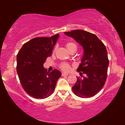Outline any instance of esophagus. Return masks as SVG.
<instances>
[{"label":"esophagus","mask_w":125,"mask_h":125,"mask_svg":"<svg viewBox=\"0 0 125 125\" xmlns=\"http://www.w3.org/2000/svg\"><path fill=\"white\" fill-rule=\"evenodd\" d=\"M68 75H69V74H68V73H62V76H68Z\"/></svg>","instance_id":"obj_1"}]
</instances>
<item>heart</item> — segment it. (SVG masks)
<instances>
[{
	"instance_id": "b5f03b06",
	"label": "heart",
	"mask_w": 125,
	"mask_h": 125,
	"mask_svg": "<svg viewBox=\"0 0 125 125\" xmlns=\"http://www.w3.org/2000/svg\"><path fill=\"white\" fill-rule=\"evenodd\" d=\"M66 48L69 52H70V51L72 50L73 49H77V46L76 44L73 43V42H67V43L66 44ZM55 50L56 49H54V51H55ZM59 67L61 70H62V71L64 72H69L70 70H71V65L68 64L67 62L61 63V64H60Z\"/></svg>"
}]
</instances>
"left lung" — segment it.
I'll list each match as a JSON object with an SVG mask.
<instances>
[{"label":"left lung","mask_w":125,"mask_h":125,"mask_svg":"<svg viewBox=\"0 0 125 125\" xmlns=\"http://www.w3.org/2000/svg\"><path fill=\"white\" fill-rule=\"evenodd\" d=\"M64 33L73 37L83 49L81 63L77 70L83 78L77 77L72 87L73 93L81 98L93 97L103 88L106 80L109 62L105 45L96 35L85 31L76 30Z\"/></svg>","instance_id":"1"}]
</instances>
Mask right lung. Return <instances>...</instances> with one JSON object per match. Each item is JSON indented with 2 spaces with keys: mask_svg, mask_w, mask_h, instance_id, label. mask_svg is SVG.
Returning a JSON list of instances; mask_svg holds the SVG:
<instances>
[{
  "mask_svg": "<svg viewBox=\"0 0 125 125\" xmlns=\"http://www.w3.org/2000/svg\"><path fill=\"white\" fill-rule=\"evenodd\" d=\"M59 35L51 37H36L25 42L17 54L16 70L25 92L35 98H47L53 92L61 73L57 69L51 72L44 68L51 56Z\"/></svg>",
  "mask_w": 125,
  "mask_h": 125,
  "instance_id": "obj_1",
  "label": "right lung"
}]
</instances>
